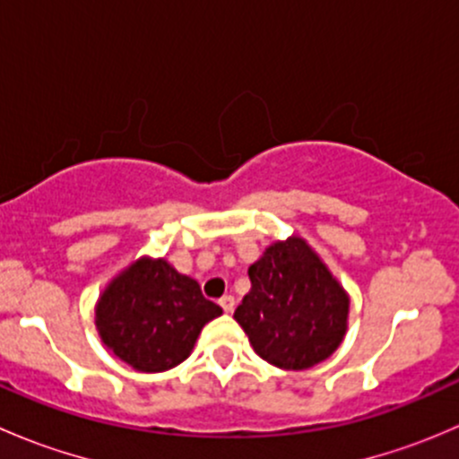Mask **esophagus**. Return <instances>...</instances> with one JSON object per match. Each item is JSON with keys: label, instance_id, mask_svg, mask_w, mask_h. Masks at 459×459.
I'll list each match as a JSON object with an SVG mask.
<instances>
[{"label": "esophagus", "instance_id": "1", "mask_svg": "<svg viewBox=\"0 0 459 459\" xmlns=\"http://www.w3.org/2000/svg\"><path fill=\"white\" fill-rule=\"evenodd\" d=\"M220 307L224 308V313H233V308H235V298H233V295H224V298L220 299Z\"/></svg>", "mask_w": 459, "mask_h": 459}]
</instances>
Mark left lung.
<instances>
[{
  "instance_id": "1",
  "label": "left lung",
  "mask_w": 459,
  "mask_h": 459,
  "mask_svg": "<svg viewBox=\"0 0 459 459\" xmlns=\"http://www.w3.org/2000/svg\"><path fill=\"white\" fill-rule=\"evenodd\" d=\"M248 277L235 319L259 358L302 371L333 355L346 333L349 298L304 239L268 247Z\"/></svg>"
}]
</instances>
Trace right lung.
I'll use <instances>...</instances> for the list:
<instances>
[{
  "label": "right lung",
  "instance_id": "add662e5",
  "mask_svg": "<svg viewBox=\"0 0 459 459\" xmlns=\"http://www.w3.org/2000/svg\"><path fill=\"white\" fill-rule=\"evenodd\" d=\"M217 316L221 308L204 298L195 280L179 275L164 259H140L110 281L95 322L122 362L160 373L182 364L204 324Z\"/></svg>",
  "mask_w": 459,
  "mask_h": 459
}]
</instances>
